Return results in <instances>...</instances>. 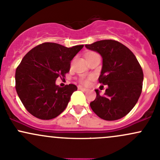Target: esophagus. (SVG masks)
Here are the masks:
<instances>
[{
  "mask_svg": "<svg viewBox=\"0 0 160 160\" xmlns=\"http://www.w3.org/2000/svg\"><path fill=\"white\" fill-rule=\"evenodd\" d=\"M78 89H80V90H82V91H87V89L83 88V87H78Z\"/></svg>",
  "mask_w": 160,
  "mask_h": 160,
  "instance_id": "34e87169",
  "label": "esophagus"
}]
</instances>
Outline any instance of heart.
Returning <instances> with one entry per match:
<instances>
[{"mask_svg":"<svg viewBox=\"0 0 160 160\" xmlns=\"http://www.w3.org/2000/svg\"><path fill=\"white\" fill-rule=\"evenodd\" d=\"M94 54V52H89V53H87L86 55H87V54ZM84 83L85 84L88 83V80H85V81H84Z\"/></svg>","mask_w":160,"mask_h":160,"instance_id":"obj_1","label":"heart"}]
</instances>
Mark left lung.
Wrapping results in <instances>:
<instances>
[{"label": "left lung", "mask_w": 160, "mask_h": 160, "mask_svg": "<svg viewBox=\"0 0 160 160\" xmlns=\"http://www.w3.org/2000/svg\"><path fill=\"white\" fill-rule=\"evenodd\" d=\"M85 46L102 58L99 81L108 86L104 95L95 90L96 97L90 102L91 108L104 120L122 118L131 111L141 94L143 73L138 59L128 48L115 40H101Z\"/></svg>", "instance_id": "8db88e82"}]
</instances>
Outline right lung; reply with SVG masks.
Here are the masks:
<instances>
[{"mask_svg": "<svg viewBox=\"0 0 160 160\" xmlns=\"http://www.w3.org/2000/svg\"><path fill=\"white\" fill-rule=\"evenodd\" d=\"M83 45L67 48L53 42H45L29 51L16 70V90L23 106L33 116L49 120L65 109L73 84L60 87L55 81L68 73L71 61Z\"/></svg>", "mask_w": 160, "mask_h": 160, "instance_id": "1", "label": "right lung"}]
</instances>
